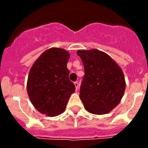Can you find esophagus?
Listing matches in <instances>:
<instances>
[{
    "label": "esophagus",
    "mask_w": 148,
    "mask_h": 148,
    "mask_svg": "<svg viewBox=\"0 0 148 148\" xmlns=\"http://www.w3.org/2000/svg\"><path fill=\"white\" fill-rule=\"evenodd\" d=\"M74 86H75L76 90L77 91V89H78V86H79V84H78V82H75L74 83Z\"/></svg>",
    "instance_id": "34e87169"
}]
</instances>
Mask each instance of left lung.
<instances>
[{
  "mask_svg": "<svg viewBox=\"0 0 148 148\" xmlns=\"http://www.w3.org/2000/svg\"><path fill=\"white\" fill-rule=\"evenodd\" d=\"M84 66L79 97L86 111L94 114L111 112L120 102L125 90L120 66L107 53L98 49L79 50Z\"/></svg>",
  "mask_w": 148,
  "mask_h": 148,
  "instance_id": "8db88e82",
  "label": "left lung"
}]
</instances>
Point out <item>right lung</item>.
Here are the masks:
<instances>
[{"label":"right lung","instance_id":"add662e5","mask_svg":"<svg viewBox=\"0 0 148 148\" xmlns=\"http://www.w3.org/2000/svg\"><path fill=\"white\" fill-rule=\"evenodd\" d=\"M69 56L65 49L51 48L41 53L30 69L28 97L41 114L49 117L61 114L74 92L75 86L69 79L66 67Z\"/></svg>","mask_w":148,"mask_h":148}]
</instances>
